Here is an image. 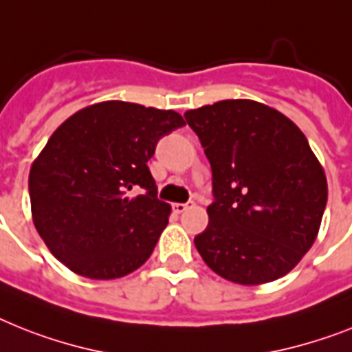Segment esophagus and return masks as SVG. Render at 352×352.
<instances>
[{
    "label": "esophagus",
    "instance_id": "1",
    "mask_svg": "<svg viewBox=\"0 0 352 352\" xmlns=\"http://www.w3.org/2000/svg\"><path fill=\"white\" fill-rule=\"evenodd\" d=\"M188 207H192V201H190V203H174V205H173V208L178 212V214L185 212Z\"/></svg>",
    "mask_w": 352,
    "mask_h": 352
}]
</instances>
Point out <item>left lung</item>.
Segmentation results:
<instances>
[{
	"label": "left lung",
	"mask_w": 352,
	"mask_h": 352,
	"mask_svg": "<svg viewBox=\"0 0 352 352\" xmlns=\"http://www.w3.org/2000/svg\"><path fill=\"white\" fill-rule=\"evenodd\" d=\"M185 120L212 167L208 226L194 237L203 261L245 286L284 277L315 243L327 203L326 174L304 133L246 98L190 109Z\"/></svg>",
	"instance_id": "8db88e82"
}]
</instances>
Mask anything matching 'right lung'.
Instances as JSON below:
<instances>
[{
    "label": "right lung",
    "instance_id": "obj_1",
    "mask_svg": "<svg viewBox=\"0 0 352 352\" xmlns=\"http://www.w3.org/2000/svg\"><path fill=\"white\" fill-rule=\"evenodd\" d=\"M185 126L173 109L107 100L63 122L32 164V219L77 275L118 278L149 259L169 223L147 167L162 136ZM144 188L146 192L133 197Z\"/></svg>",
    "mask_w": 352,
    "mask_h": 352
}]
</instances>
